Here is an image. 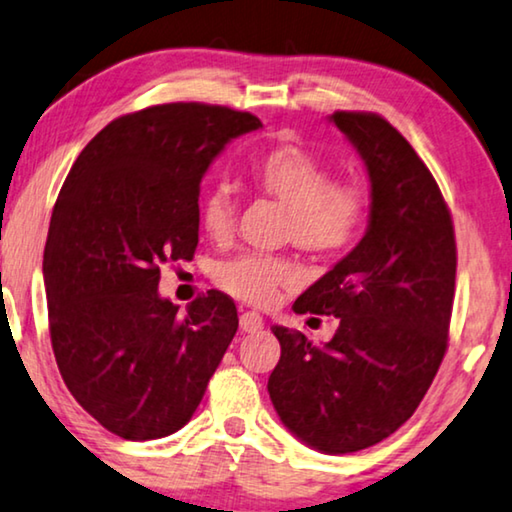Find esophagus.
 <instances>
[{
  "instance_id": "1",
  "label": "esophagus",
  "mask_w": 512,
  "mask_h": 512,
  "mask_svg": "<svg viewBox=\"0 0 512 512\" xmlns=\"http://www.w3.org/2000/svg\"><path fill=\"white\" fill-rule=\"evenodd\" d=\"M263 316L261 314H256V311H244V314L240 316V330L242 332H258V330H263Z\"/></svg>"
}]
</instances>
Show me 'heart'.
<instances>
[{
  "label": "heart",
  "instance_id": "1",
  "mask_svg": "<svg viewBox=\"0 0 512 512\" xmlns=\"http://www.w3.org/2000/svg\"><path fill=\"white\" fill-rule=\"evenodd\" d=\"M249 180L258 194L286 207L284 233L311 254H337L351 247L367 217V196L351 182H330L328 168L293 143L274 145L254 157ZM201 224L212 240L233 233L235 201L226 187H212L201 203ZM214 281L228 295L254 307H270L281 288L300 281L288 258L240 254L214 270Z\"/></svg>",
  "mask_w": 512,
  "mask_h": 512
}]
</instances>
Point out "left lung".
<instances>
[{"label":"left lung","mask_w":512,"mask_h":512,"mask_svg":"<svg viewBox=\"0 0 512 512\" xmlns=\"http://www.w3.org/2000/svg\"><path fill=\"white\" fill-rule=\"evenodd\" d=\"M330 122L365 161L369 224L293 305L335 316V337L311 344L272 328L281 355L268 392L300 441L344 455L397 432L432 385L448 348L457 247L439 184L402 133L374 113L337 110Z\"/></svg>","instance_id":"1"}]
</instances>
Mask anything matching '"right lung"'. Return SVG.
<instances>
[{"instance_id": "add662e5", "label": "right lung", "mask_w": 512, "mask_h": 512, "mask_svg": "<svg viewBox=\"0 0 512 512\" xmlns=\"http://www.w3.org/2000/svg\"><path fill=\"white\" fill-rule=\"evenodd\" d=\"M261 127L226 106L164 103L110 122L66 175L43 251L50 342L76 402L122 439L187 425L238 332L226 293L180 314L157 288L164 265L194 258L205 170Z\"/></svg>"}]
</instances>
